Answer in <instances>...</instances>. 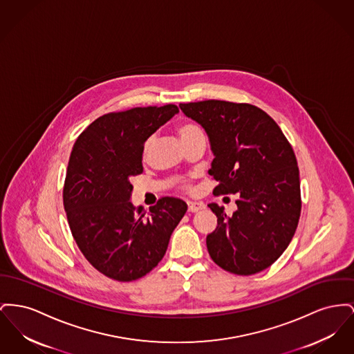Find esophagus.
Here are the masks:
<instances>
[{
    "label": "esophagus",
    "instance_id": "esophagus-1",
    "mask_svg": "<svg viewBox=\"0 0 354 354\" xmlns=\"http://www.w3.org/2000/svg\"><path fill=\"white\" fill-rule=\"evenodd\" d=\"M187 206L189 212H198V211H201V209L205 208V205H203V203H199V202H188Z\"/></svg>",
    "mask_w": 354,
    "mask_h": 354
}]
</instances>
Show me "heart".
<instances>
[{
  "instance_id": "b5f03b06",
  "label": "heart",
  "mask_w": 354,
  "mask_h": 354,
  "mask_svg": "<svg viewBox=\"0 0 354 354\" xmlns=\"http://www.w3.org/2000/svg\"><path fill=\"white\" fill-rule=\"evenodd\" d=\"M178 133H179V138H180V140H182L183 145L189 143V142H192V140H196V139H206L203 128H202L201 125L196 124V123H191V122L179 125V127H178ZM152 142H153V138H149V139L147 140L146 145H145V149H143L145 153H147V152L149 151V147L152 145ZM182 187L188 188L189 186H188V183H186V182L183 180V182H182Z\"/></svg>"
}]
</instances>
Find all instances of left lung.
I'll return each instance as SVG.
<instances>
[{
  "label": "left lung",
  "instance_id": "1",
  "mask_svg": "<svg viewBox=\"0 0 354 354\" xmlns=\"http://www.w3.org/2000/svg\"><path fill=\"white\" fill-rule=\"evenodd\" d=\"M207 132L214 152L208 174L218 182L214 195L238 194V209L209 203L218 226L208 234L209 257L236 275L271 266L294 236L301 215L297 158L286 136L255 105L223 100L179 104Z\"/></svg>",
  "mask_w": 354,
  "mask_h": 354
}]
</instances>
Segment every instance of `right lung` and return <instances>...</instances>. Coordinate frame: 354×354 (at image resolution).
I'll return each mask as SVG.
<instances>
[{"instance_id": "1", "label": "right lung", "mask_w": 354, "mask_h": 354, "mask_svg": "<svg viewBox=\"0 0 354 354\" xmlns=\"http://www.w3.org/2000/svg\"><path fill=\"white\" fill-rule=\"evenodd\" d=\"M178 112L167 104L105 113L72 148L63 189L71 232L86 261L115 281H135L156 268L187 211L172 196L160 198L149 212L129 201V179L143 172L147 139Z\"/></svg>"}]
</instances>
